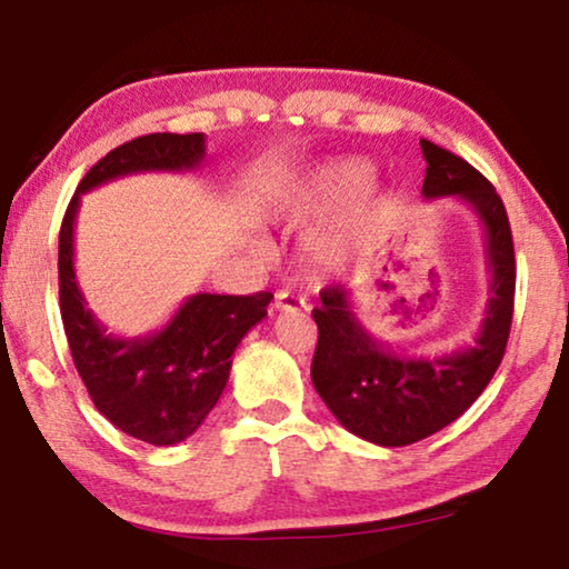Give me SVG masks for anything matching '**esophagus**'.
Wrapping results in <instances>:
<instances>
[{
	"mask_svg": "<svg viewBox=\"0 0 569 569\" xmlns=\"http://www.w3.org/2000/svg\"><path fill=\"white\" fill-rule=\"evenodd\" d=\"M302 308H306V300L298 298V295L284 290L274 295V310H279V313H295V310Z\"/></svg>",
	"mask_w": 569,
	"mask_h": 569,
	"instance_id": "obj_1",
	"label": "esophagus"
}]
</instances>
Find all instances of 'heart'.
<instances>
[{"label": "heart", "instance_id": "heart-1", "mask_svg": "<svg viewBox=\"0 0 569 569\" xmlns=\"http://www.w3.org/2000/svg\"><path fill=\"white\" fill-rule=\"evenodd\" d=\"M372 176L376 170L362 158L318 162L300 173L271 181L259 201V212L263 220L282 224V228L321 220L362 197L372 183ZM365 232H368V212H347L337 217L308 238V263L313 269H326L331 263L349 259L362 248Z\"/></svg>", "mask_w": 569, "mask_h": 569}]
</instances>
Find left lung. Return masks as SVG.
Listing matches in <instances>:
<instances>
[{"label": "left lung", "mask_w": 569, "mask_h": 569, "mask_svg": "<svg viewBox=\"0 0 569 569\" xmlns=\"http://www.w3.org/2000/svg\"><path fill=\"white\" fill-rule=\"evenodd\" d=\"M425 199L453 197L479 217L489 267V300L471 345L450 355H399L372 337L352 292L333 284L313 308L318 347L310 378L331 415L357 438L383 448L425 440L456 422L500 368L516 298V251L495 186L458 154L422 139Z\"/></svg>", "instance_id": "1"}]
</instances>
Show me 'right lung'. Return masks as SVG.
I'll use <instances>...</instances> for the list:
<instances>
[{
    "label": "right lung",
    "instance_id": "add662e5",
    "mask_svg": "<svg viewBox=\"0 0 569 569\" xmlns=\"http://www.w3.org/2000/svg\"><path fill=\"white\" fill-rule=\"evenodd\" d=\"M204 154V134H147L116 147L77 186L59 232V302L74 368L108 422L160 448L199 430L228 386L232 352L274 295L197 292L160 331L116 337L77 284L74 220L82 193L123 176L197 170Z\"/></svg>",
    "mask_w": 569,
    "mask_h": 569
}]
</instances>
